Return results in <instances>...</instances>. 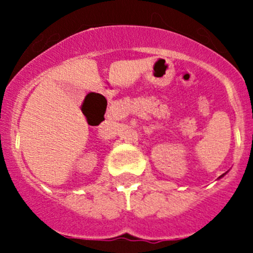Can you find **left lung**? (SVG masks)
<instances>
[{"label":"left lung","instance_id":"8db88e82","mask_svg":"<svg viewBox=\"0 0 253 253\" xmlns=\"http://www.w3.org/2000/svg\"><path fill=\"white\" fill-rule=\"evenodd\" d=\"M224 175H225V174H223V175H221V176H220V177H223V176H224Z\"/></svg>","mask_w":253,"mask_h":253}]
</instances>
